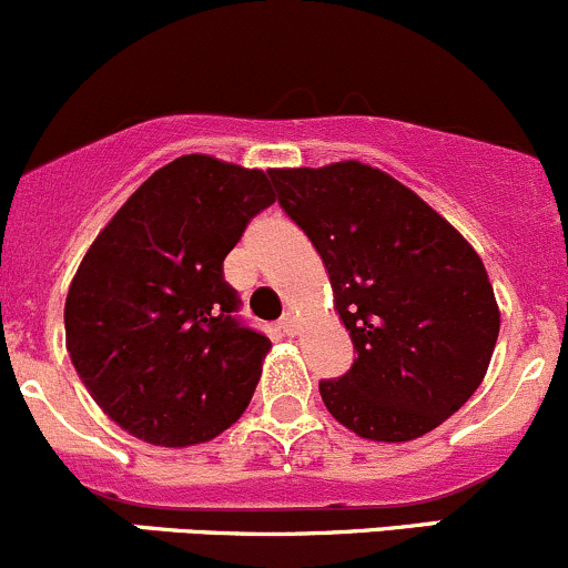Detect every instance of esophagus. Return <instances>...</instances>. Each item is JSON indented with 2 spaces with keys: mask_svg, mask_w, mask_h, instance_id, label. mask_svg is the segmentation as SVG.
I'll list each match as a JSON object with an SVG mask.
<instances>
[{
  "mask_svg": "<svg viewBox=\"0 0 568 568\" xmlns=\"http://www.w3.org/2000/svg\"><path fill=\"white\" fill-rule=\"evenodd\" d=\"M278 331H284L286 336H295V333H297V320L295 317H284L282 323H278Z\"/></svg>",
  "mask_w": 568,
  "mask_h": 568,
  "instance_id": "esophagus-1",
  "label": "esophagus"
}]
</instances>
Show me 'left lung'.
Returning a JSON list of instances; mask_svg holds the SVG:
<instances>
[{
    "label": "left lung",
    "mask_w": 568,
    "mask_h": 568,
    "mask_svg": "<svg viewBox=\"0 0 568 568\" xmlns=\"http://www.w3.org/2000/svg\"><path fill=\"white\" fill-rule=\"evenodd\" d=\"M278 204L323 256L358 358L323 379L327 413L377 443L437 429L476 394L500 308L470 243L415 191L361 161L271 169Z\"/></svg>",
    "instance_id": "obj_1"
}]
</instances>
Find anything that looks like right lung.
Wrapping results in <instances>:
<instances>
[{
	"instance_id": "1",
	"label": "right lung",
	"mask_w": 568,
	"mask_h": 568,
	"mask_svg": "<svg viewBox=\"0 0 568 568\" xmlns=\"http://www.w3.org/2000/svg\"><path fill=\"white\" fill-rule=\"evenodd\" d=\"M273 202L262 169L180 155L87 248L68 290L65 347L92 399L128 435L189 448L248 407L271 338L232 314L224 260Z\"/></svg>"
}]
</instances>
